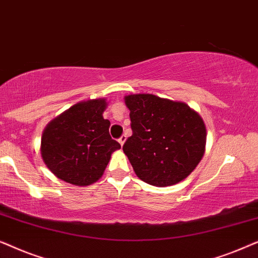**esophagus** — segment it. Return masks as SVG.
<instances>
[{
	"label": "esophagus",
	"instance_id": "obj_1",
	"mask_svg": "<svg viewBox=\"0 0 258 258\" xmlns=\"http://www.w3.org/2000/svg\"><path fill=\"white\" fill-rule=\"evenodd\" d=\"M125 141H126V136H125V135H122L121 137H119L118 142H119V144H121V146H123V144H124Z\"/></svg>",
	"mask_w": 258,
	"mask_h": 258
}]
</instances>
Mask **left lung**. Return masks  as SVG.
<instances>
[{"instance_id":"1","label":"left lung","mask_w":258,"mask_h":258,"mask_svg":"<svg viewBox=\"0 0 258 258\" xmlns=\"http://www.w3.org/2000/svg\"><path fill=\"white\" fill-rule=\"evenodd\" d=\"M133 135L123 151L137 177L155 186L174 185L195 170L206 153L203 118L184 102L153 94L124 96Z\"/></svg>"}]
</instances>
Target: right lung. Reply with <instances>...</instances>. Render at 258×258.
<instances>
[{"label": "right lung", "mask_w": 258, "mask_h": 258, "mask_svg": "<svg viewBox=\"0 0 258 258\" xmlns=\"http://www.w3.org/2000/svg\"><path fill=\"white\" fill-rule=\"evenodd\" d=\"M107 98L74 104L51 119L41 139V156L56 177L86 186L103 175L118 142L109 135L110 121L104 119Z\"/></svg>", "instance_id": "right-lung-1"}]
</instances>
